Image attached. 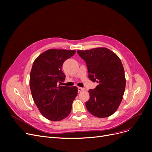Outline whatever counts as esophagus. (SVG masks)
<instances>
[{"label": "esophagus", "mask_w": 152, "mask_h": 152, "mask_svg": "<svg viewBox=\"0 0 152 152\" xmlns=\"http://www.w3.org/2000/svg\"><path fill=\"white\" fill-rule=\"evenodd\" d=\"M77 89H78V92H83L85 90L84 88H83V87H77Z\"/></svg>", "instance_id": "34e87169"}]
</instances>
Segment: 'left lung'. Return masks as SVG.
<instances>
[{"mask_svg": "<svg viewBox=\"0 0 152 152\" xmlns=\"http://www.w3.org/2000/svg\"><path fill=\"white\" fill-rule=\"evenodd\" d=\"M86 61L89 77L99 83L89 91L90 98L86 103L87 110L98 118L112 115L123 100L126 87L124 69L118 55L105 47L78 50Z\"/></svg>", "mask_w": 152, "mask_h": 152, "instance_id": "obj_1", "label": "left lung"}]
</instances>
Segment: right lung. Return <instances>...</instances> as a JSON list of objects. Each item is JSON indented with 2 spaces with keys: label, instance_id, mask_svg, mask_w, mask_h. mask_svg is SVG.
Wrapping results in <instances>:
<instances>
[{
  "label": "right lung",
  "instance_id": "add662e5",
  "mask_svg": "<svg viewBox=\"0 0 152 152\" xmlns=\"http://www.w3.org/2000/svg\"><path fill=\"white\" fill-rule=\"evenodd\" d=\"M75 53L76 50L65 49L47 50L38 56L32 66L29 78L32 97L41 113L50 121L66 118L77 95V87L61 86L65 79L63 64Z\"/></svg>",
  "mask_w": 152,
  "mask_h": 152
}]
</instances>
